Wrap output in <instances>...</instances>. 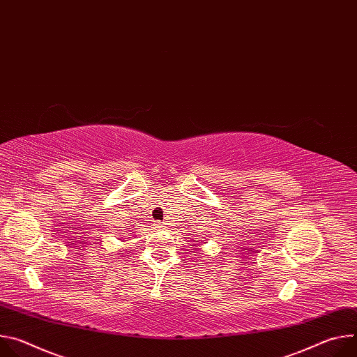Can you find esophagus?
<instances>
[{
  "label": "esophagus",
  "mask_w": 357,
  "mask_h": 357,
  "mask_svg": "<svg viewBox=\"0 0 357 357\" xmlns=\"http://www.w3.org/2000/svg\"><path fill=\"white\" fill-rule=\"evenodd\" d=\"M155 226H157V229H164V227H165L162 223H157Z\"/></svg>",
  "instance_id": "esophagus-1"
}]
</instances>
